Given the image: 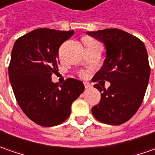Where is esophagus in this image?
I'll list each match as a JSON object with an SVG mask.
<instances>
[{
	"label": "esophagus",
	"instance_id": "obj_1",
	"mask_svg": "<svg viewBox=\"0 0 155 155\" xmlns=\"http://www.w3.org/2000/svg\"><path fill=\"white\" fill-rule=\"evenodd\" d=\"M84 86H85V88H87V89L92 87V85H91V84H89V83H87V82L84 83Z\"/></svg>",
	"mask_w": 155,
	"mask_h": 155
}]
</instances>
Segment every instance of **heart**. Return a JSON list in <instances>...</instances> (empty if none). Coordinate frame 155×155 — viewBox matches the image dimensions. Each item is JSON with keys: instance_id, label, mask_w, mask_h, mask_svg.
<instances>
[{"instance_id": "1", "label": "heart", "mask_w": 155, "mask_h": 155, "mask_svg": "<svg viewBox=\"0 0 155 155\" xmlns=\"http://www.w3.org/2000/svg\"><path fill=\"white\" fill-rule=\"evenodd\" d=\"M83 42H84L86 47H90V46L95 45H99V43L98 41L96 40V39H94V38H92V37H89V36L84 37L83 38ZM79 76L81 78H83V79L87 78V71H86V70H81L79 72Z\"/></svg>"}]
</instances>
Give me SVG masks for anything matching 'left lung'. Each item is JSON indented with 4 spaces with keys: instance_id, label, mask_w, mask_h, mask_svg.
<instances>
[{
    "instance_id": "8db88e82",
    "label": "left lung",
    "mask_w": 155,
    "mask_h": 155,
    "mask_svg": "<svg viewBox=\"0 0 155 155\" xmlns=\"http://www.w3.org/2000/svg\"><path fill=\"white\" fill-rule=\"evenodd\" d=\"M106 47V59L93 78L94 87L101 94L98 104L92 108L101 123L119 125L136 114L147 90L150 66L143 42L123 30L111 28L87 31ZM101 81H109L106 89Z\"/></svg>"
}]
</instances>
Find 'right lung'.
<instances>
[{"instance_id": "1", "label": "right lung", "mask_w": 155, "mask_h": 155, "mask_svg": "<svg viewBox=\"0 0 155 155\" xmlns=\"http://www.w3.org/2000/svg\"><path fill=\"white\" fill-rule=\"evenodd\" d=\"M73 34V31L38 28L14 43L9 80L19 107L38 125L51 127L64 122L72 103L84 91L83 83L75 79L68 78L62 85L51 81L60 64L59 47Z\"/></svg>"}]
</instances>
